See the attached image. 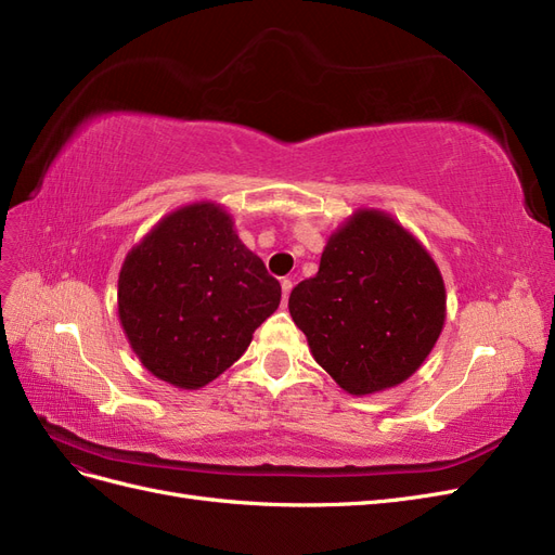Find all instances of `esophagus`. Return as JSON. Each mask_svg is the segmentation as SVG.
<instances>
[{
    "label": "esophagus",
    "mask_w": 555,
    "mask_h": 555,
    "mask_svg": "<svg viewBox=\"0 0 555 555\" xmlns=\"http://www.w3.org/2000/svg\"><path fill=\"white\" fill-rule=\"evenodd\" d=\"M291 291H293V281L291 279H283L281 281V293H283V304L288 301V297H291Z\"/></svg>",
    "instance_id": "esophagus-1"
}]
</instances>
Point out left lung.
<instances>
[{"instance_id":"left-lung-1","label":"left lung","mask_w":555,"mask_h":555,"mask_svg":"<svg viewBox=\"0 0 555 555\" xmlns=\"http://www.w3.org/2000/svg\"><path fill=\"white\" fill-rule=\"evenodd\" d=\"M288 309L313 360L352 397L408 380L444 325L442 274L424 244L380 209H357L297 283Z\"/></svg>"}]
</instances>
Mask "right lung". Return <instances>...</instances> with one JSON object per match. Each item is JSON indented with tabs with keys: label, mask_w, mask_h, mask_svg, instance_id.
Returning <instances> with one entry per match:
<instances>
[{
	"label": "right lung",
	"mask_w": 555,
	"mask_h": 555,
	"mask_svg": "<svg viewBox=\"0 0 555 555\" xmlns=\"http://www.w3.org/2000/svg\"><path fill=\"white\" fill-rule=\"evenodd\" d=\"M281 301V285L242 244L225 207L170 211L124 258L117 313L152 375L201 389L235 364Z\"/></svg>",
	"instance_id": "right-lung-1"
}]
</instances>
